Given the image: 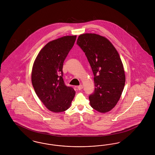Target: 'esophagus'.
I'll list each match as a JSON object with an SVG mask.
<instances>
[{
    "mask_svg": "<svg viewBox=\"0 0 155 155\" xmlns=\"http://www.w3.org/2000/svg\"><path fill=\"white\" fill-rule=\"evenodd\" d=\"M77 88H78V89H79V90H81L83 88V85H80V86H78Z\"/></svg>",
    "mask_w": 155,
    "mask_h": 155,
    "instance_id": "obj_1",
    "label": "esophagus"
}]
</instances>
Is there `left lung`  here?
I'll return each mask as SVG.
<instances>
[{"mask_svg": "<svg viewBox=\"0 0 155 155\" xmlns=\"http://www.w3.org/2000/svg\"><path fill=\"white\" fill-rule=\"evenodd\" d=\"M77 44L85 52L94 75L95 88L89 96L90 105L100 113H107L117 104L125 85L120 55L108 39L96 34H81Z\"/></svg>", "mask_w": 155, "mask_h": 155, "instance_id": "obj_1", "label": "left lung"}]
</instances>
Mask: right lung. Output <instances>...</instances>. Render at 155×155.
<instances>
[{
    "mask_svg": "<svg viewBox=\"0 0 155 155\" xmlns=\"http://www.w3.org/2000/svg\"><path fill=\"white\" fill-rule=\"evenodd\" d=\"M67 35L50 41L40 51L35 60L31 81L39 99L54 113L70 108L75 95L74 89L67 87L63 78V65L76 40Z\"/></svg>",
    "mask_w": 155,
    "mask_h": 155,
    "instance_id": "right-lung-1",
    "label": "right lung"
}]
</instances>
